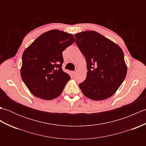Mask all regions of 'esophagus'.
<instances>
[{"instance_id": "34e87169", "label": "esophagus", "mask_w": 146, "mask_h": 146, "mask_svg": "<svg viewBox=\"0 0 146 146\" xmlns=\"http://www.w3.org/2000/svg\"><path fill=\"white\" fill-rule=\"evenodd\" d=\"M76 73V71H73V75H75Z\"/></svg>"}]
</instances>
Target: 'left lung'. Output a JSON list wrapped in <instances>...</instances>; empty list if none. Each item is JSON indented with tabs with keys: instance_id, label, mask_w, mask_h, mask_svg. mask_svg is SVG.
Listing matches in <instances>:
<instances>
[{
	"instance_id": "obj_1",
	"label": "left lung",
	"mask_w": 146,
	"mask_h": 146,
	"mask_svg": "<svg viewBox=\"0 0 146 146\" xmlns=\"http://www.w3.org/2000/svg\"><path fill=\"white\" fill-rule=\"evenodd\" d=\"M75 36L76 45L85 57L88 70L80 88L92 100L110 97L125 80L127 71L122 49L94 31L77 33Z\"/></svg>"
}]
</instances>
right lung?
<instances>
[{"mask_svg": "<svg viewBox=\"0 0 146 146\" xmlns=\"http://www.w3.org/2000/svg\"><path fill=\"white\" fill-rule=\"evenodd\" d=\"M75 41L71 34L53 29L39 36L24 51L21 78L36 97L49 100L61 95L70 80L61 68L62 52Z\"/></svg>", "mask_w": 146, "mask_h": 146, "instance_id": "add662e5", "label": "right lung"}]
</instances>
